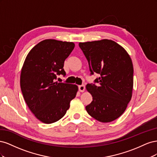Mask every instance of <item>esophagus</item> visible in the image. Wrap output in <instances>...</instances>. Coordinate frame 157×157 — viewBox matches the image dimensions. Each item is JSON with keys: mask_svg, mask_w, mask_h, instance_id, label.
Returning a JSON list of instances; mask_svg holds the SVG:
<instances>
[{"mask_svg": "<svg viewBox=\"0 0 157 157\" xmlns=\"http://www.w3.org/2000/svg\"><path fill=\"white\" fill-rule=\"evenodd\" d=\"M78 90H79V91L81 92H84V90H85V86H84V85L82 84V85H80V86H78Z\"/></svg>", "mask_w": 157, "mask_h": 157, "instance_id": "1", "label": "esophagus"}]
</instances>
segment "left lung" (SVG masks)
I'll return each mask as SVG.
<instances>
[{"instance_id":"obj_1","label":"left lung","mask_w":157,"mask_h":157,"mask_svg":"<svg viewBox=\"0 0 157 157\" xmlns=\"http://www.w3.org/2000/svg\"><path fill=\"white\" fill-rule=\"evenodd\" d=\"M78 45L88 60L90 75H100L94 80L95 84L86 85L93 98L86 111L99 122L115 121L125 111L132 98L134 68L130 57L111 40L80 42Z\"/></svg>"}]
</instances>
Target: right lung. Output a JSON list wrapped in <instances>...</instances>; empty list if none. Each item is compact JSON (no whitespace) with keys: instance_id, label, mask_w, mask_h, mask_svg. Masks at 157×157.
Instances as JSON below:
<instances>
[{"instance_id":"add662e5","label":"right lung","mask_w":157,"mask_h":157,"mask_svg":"<svg viewBox=\"0 0 157 157\" xmlns=\"http://www.w3.org/2000/svg\"><path fill=\"white\" fill-rule=\"evenodd\" d=\"M75 48L73 42L46 39L27 54L21 69L20 86L31 111L40 121L51 124L61 119L76 96V84L56 82L65 76L64 61Z\"/></svg>"}]
</instances>
